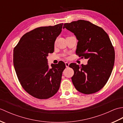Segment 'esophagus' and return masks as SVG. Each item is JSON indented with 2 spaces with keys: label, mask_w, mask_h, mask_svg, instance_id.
Returning <instances> with one entry per match:
<instances>
[{
  "label": "esophagus",
  "mask_w": 123,
  "mask_h": 123,
  "mask_svg": "<svg viewBox=\"0 0 123 123\" xmlns=\"http://www.w3.org/2000/svg\"><path fill=\"white\" fill-rule=\"evenodd\" d=\"M65 64H66V67H67V68L69 67V64H70V63H69V62H66V63H65Z\"/></svg>",
  "instance_id": "1"
}]
</instances>
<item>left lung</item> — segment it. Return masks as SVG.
<instances>
[{
    "label": "left lung",
    "mask_w": 123,
    "mask_h": 123,
    "mask_svg": "<svg viewBox=\"0 0 123 123\" xmlns=\"http://www.w3.org/2000/svg\"><path fill=\"white\" fill-rule=\"evenodd\" d=\"M63 28L74 33L78 41L76 54L88 59L86 65H69L74 71L73 84L83 93L97 92L107 82L114 65L115 51L110 38L103 28L87 20L65 23Z\"/></svg>",
    "instance_id": "1"
}]
</instances>
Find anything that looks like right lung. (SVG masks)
I'll use <instances>...</instances> for the list:
<instances>
[{"label": "right lung", "mask_w": 123, "mask_h": 123, "mask_svg": "<svg viewBox=\"0 0 123 123\" xmlns=\"http://www.w3.org/2000/svg\"><path fill=\"white\" fill-rule=\"evenodd\" d=\"M63 24L40 27L26 33L14 49L13 63L18 79L30 95L43 99L51 97L60 88L63 62L48 63L49 53L54 52V43Z\"/></svg>", "instance_id": "obj_1"}]
</instances>
